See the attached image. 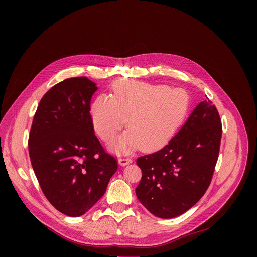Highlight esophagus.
<instances>
[{"label": "esophagus", "mask_w": 257, "mask_h": 257, "mask_svg": "<svg viewBox=\"0 0 257 257\" xmlns=\"http://www.w3.org/2000/svg\"><path fill=\"white\" fill-rule=\"evenodd\" d=\"M131 163H132V158H130V157L124 156V157H119V158H118V164H119V166H121V167L127 166V165H129V164H131Z\"/></svg>", "instance_id": "34e87169"}]
</instances>
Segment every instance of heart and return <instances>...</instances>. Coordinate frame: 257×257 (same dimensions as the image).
<instances>
[{"label":"heart","mask_w":257,"mask_h":257,"mask_svg":"<svg viewBox=\"0 0 257 257\" xmlns=\"http://www.w3.org/2000/svg\"><path fill=\"white\" fill-rule=\"evenodd\" d=\"M188 97L181 88L121 79L112 86L110 97L101 94L90 106L92 128L104 142L125 131L113 149L130 152L142 148L155 151L166 146L179 131L187 116Z\"/></svg>","instance_id":"obj_1"}]
</instances>
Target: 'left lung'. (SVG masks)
I'll return each mask as SVG.
<instances>
[{
	"mask_svg": "<svg viewBox=\"0 0 257 257\" xmlns=\"http://www.w3.org/2000/svg\"><path fill=\"white\" fill-rule=\"evenodd\" d=\"M222 138L220 114L209 100L201 102L163 149L138 158L141 203L161 219H172L203 197L217 165Z\"/></svg>",
	"mask_w": 257,
	"mask_h": 257,
	"instance_id": "1",
	"label": "left lung"
}]
</instances>
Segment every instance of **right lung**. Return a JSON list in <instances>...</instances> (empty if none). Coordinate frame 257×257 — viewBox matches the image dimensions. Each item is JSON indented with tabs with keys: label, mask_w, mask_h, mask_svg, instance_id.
<instances>
[{
	"label": "right lung",
	"mask_w": 257,
	"mask_h": 257,
	"mask_svg": "<svg viewBox=\"0 0 257 257\" xmlns=\"http://www.w3.org/2000/svg\"><path fill=\"white\" fill-rule=\"evenodd\" d=\"M97 89L86 77L61 81L40 100L30 129L29 155L40 188L69 217L96 204L117 170L91 125L90 100Z\"/></svg>",
	"instance_id": "add662e5"
}]
</instances>
